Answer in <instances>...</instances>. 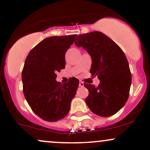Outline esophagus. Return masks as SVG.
Here are the masks:
<instances>
[{"label":"esophagus","instance_id":"esophagus-1","mask_svg":"<svg viewBox=\"0 0 150 150\" xmlns=\"http://www.w3.org/2000/svg\"><path fill=\"white\" fill-rule=\"evenodd\" d=\"M79 86H81V87H83V86H84V83H83V82H82V81H80V82H79Z\"/></svg>","mask_w":150,"mask_h":150}]
</instances>
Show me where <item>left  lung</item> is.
<instances>
[{
    "label": "left lung",
    "mask_w": 150,
    "mask_h": 150,
    "mask_svg": "<svg viewBox=\"0 0 150 150\" xmlns=\"http://www.w3.org/2000/svg\"><path fill=\"white\" fill-rule=\"evenodd\" d=\"M74 42L91 57L90 72L100 80L98 86L84 83L89 93L85 99L87 105L97 115H114L127 102L132 81L125 54L115 42L100 32L78 35Z\"/></svg>",
    "instance_id": "obj_1"
}]
</instances>
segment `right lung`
<instances>
[{
	"label": "right lung",
	"instance_id": "obj_1",
	"mask_svg": "<svg viewBox=\"0 0 150 150\" xmlns=\"http://www.w3.org/2000/svg\"><path fill=\"white\" fill-rule=\"evenodd\" d=\"M76 35L50 37L28 54L22 72L25 99L36 115L55 122L68 114L71 102L79 87V80L70 78L61 84L56 72L65 68V54Z\"/></svg>",
	"mask_w": 150,
	"mask_h": 150
}]
</instances>
